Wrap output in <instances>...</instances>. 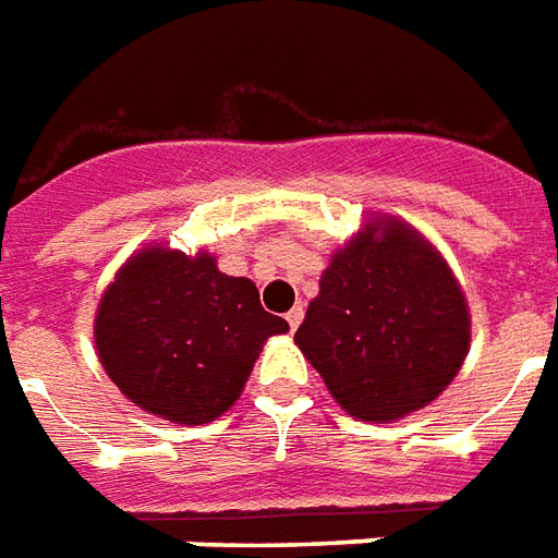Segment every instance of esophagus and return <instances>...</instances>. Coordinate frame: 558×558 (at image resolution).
<instances>
[{
	"mask_svg": "<svg viewBox=\"0 0 558 558\" xmlns=\"http://www.w3.org/2000/svg\"><path fill=\"white\" fill-rule=\"evenodd\" d=\"M302 319H304V304H295L290 314H287V323H290V328H299Z\"/></svg>",
	"mask_w": 558,
	"mask_h": 558,
	"instance_id": "1",
	"label": "esophagus"
}]
</instances>
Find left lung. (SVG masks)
<instances>
[{
    "mask_svg": "<svg viewBox=\"0 0 558 558\" xmlns=\"http://www.w3.org/2000/svg\"><path fill=\"white\" fill-rule=\"evenodd\" d=\"M295 343L350 415L403 418L439 398L466 359V299L418 232L371 223L335 254Z\"/></svg>",
    "mask_w": 558,
    "mask_h": 558,
    "instance_id": "8db88e82",
    "label": "left lung"
}]
</instances>
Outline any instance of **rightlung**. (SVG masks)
Returning <instances> with one entry per match:
<instances>
[{
    "label": "right lung",
    "mask_w": 558,
    "mask_h": 558,
    "mask_svg": "<svg viewBox=\"0 0 558 558\" xmlns=\"http://www.w3.org/2000/svg\"><path fill=\"white\" fill-rule=\"evenodd\" d=\"M247 278L215 256L148 247L116 275L95 316L107 376L140 410L206 424L242 395L263 343L287 331Z\"/></svg>",
    "instance_id": "1"
}]
</instances>
